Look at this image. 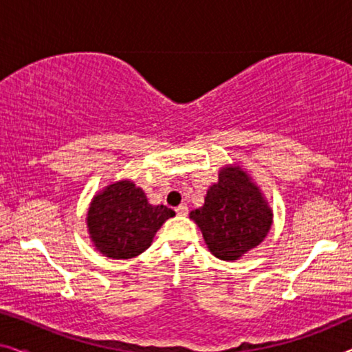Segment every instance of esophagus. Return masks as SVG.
<instances>
[{
	"label": "esophagus",
	"mask_w": 352,
	"mask_h": 352,
	"mask_svg": "<svg viewBox=\"0 0 352 352\" xmlns=\"http://www.w3.org/2000/svg\"><path fill=\"white\" fill-rule=\"evenodd\" d=\"M176 213L179 214V216H186L187 213H189V206H187L186 204H182V205H179L176 208Z\"/></svg>",
	"instance_id": "34e87169"
}]
</instances>
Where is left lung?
Masks as SVG:
<instances>
[{
    "label": "left lung",
    "instance_id": "8db88e82",
    "mask_svg": "<svg viewBox=\"0 0 352 352\" xmlns=\"http://www.w3.org/2000/svg\"><path fill=\"white\" fill-rule=\"evenodd\" d=\"M189 216L210 252L223 261H235L256 248L272 226V210L261 189L237 165L221 168L204 206Z\"/></svg>",
    "mask_w": 352,
    "mask_h": 352
}]
</instances>
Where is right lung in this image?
I'll return each mask as SVG.
<instances>
[{
    "mask_svg": "<svg viewBox=\"0 0 352 352\" xmlns=\"http://www.w3.org/2000/svg\"><path fill=\"white\" fill-rule=\"evenodd\" d=\"M175 211L151 205L133 181H117L94 195L88 210L89 237L96 250L112 259H129L151 247L153 235Z\"/></svg>",
    "mask_w": 352,
    "mask_h": 352,
    "instance_id": "obj_1",
    "label": "right lung"
}]
</instances>
